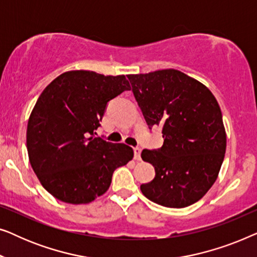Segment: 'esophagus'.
Wrapping results in <instances>:
<instances>
[{"label":"esophagus","instance_id":"1","mask_svg":"<svg viewBox=\"0 0 257 257\" xmlns=\"http://www.w3.org/2000/svg\"><path fill=\"white\" fill-rule=\"evenodd\" d=\"M135 159L136 160H142V149L139 147H135Z\"/></svg>","mask_w":257,"mask_h":257}]
</instances>
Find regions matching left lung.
<instances>
[{"mask_svg":"<svg viewBox=\"0 0 257 257\" xmlns=\"http://www.w3.org/2000/svg\"><path fill=\"white\" fill-rule=\"evenodd\" d=\"M150 127L161 126L164 145L144 150L156 177L140 186L151 201L184 208L202 199L216 181L227 146L222 113L210 90L175 69L128 75Z\"/></svg>","mask_w":257,"mask_h":257,"instance_id":"1","label":"left lung"}]
</instances>
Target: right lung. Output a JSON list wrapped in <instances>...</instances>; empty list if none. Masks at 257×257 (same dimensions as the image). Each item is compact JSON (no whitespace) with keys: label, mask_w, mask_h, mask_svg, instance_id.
Returning <instances> with one entry per match:
<instances>
[{"label":"right lung","mask_w":257,"mask_h":257,"mask_svg":"<svg viewBox=\"0 0 257 257\" xmlns=\"http://www.w3.org/2000/svg\"><path fill=\"white\" fill-rule=\"evenodd\" d=\"M130 89L124 75L71 70L38 97L28 120V156L54 198L72 205L92 202L106 193L115 168L133 159L132 147L94 132L107 101Z\"/></svg>","instance_id":"right-lung-1"}]
</instances>
